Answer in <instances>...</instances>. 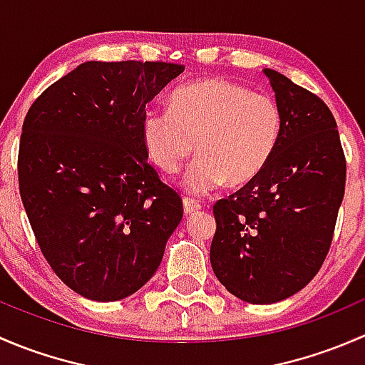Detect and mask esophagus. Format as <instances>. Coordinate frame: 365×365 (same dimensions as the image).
<instances>
[{"mask_svg":"<svg viewBox=\"0 0 365 365\" xmlns=\"http://www.w3.org/2000/svg\"><path fill=\"white\" fill-rule=\"evenodd\" d=\"M201 208H203V205L200 201L192 200V197H185L183 200V212H185V215H192V213L200 212Z\"/></svg>","mask_w":365,"mask_h":365,"instance_id":"obj_1","label":"esophagus"}]
</instances>
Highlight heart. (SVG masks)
I'll return each mask as SVG.
<instances>
[{"label": "heart", "mask_w": 365, "mask_h": 365, "mask_svg": "<svg viewBox=\"0 0 365 365\" xmlns=\"http://www.w3.org/2000/svg\"><path fill=\"white\" fill-rule=\"evenodd\" d=\"M282 132V114L267 93L226 79H205L173 91L169 111L150 109L141 134L150 160L168 175L182 169L194 152L183 187L206 194L226 180L252 182L274 157Z\"/></svg>", "instance_id": "obj_1"}]
</instances>
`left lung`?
<instances>
[{"label":"left lung","instance_id":"8db88e82","mask_svg":"<svg viewBox=\"0 0 365 365\" xmlns=\"http://www.w3.org/2000/svg\"><path fill=\"white\" fill-rule=\"evenodd\" d=\"M282 114L267 168L213 205V274L231 295L274 304L295 295L322 268L344 197L346 159L337 123L318 95L263 70Z\"/></svg>","mask_w":365,"mask_h":365}]
</instances>
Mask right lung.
Here are the masks:
<instances>
[{"label":"right lung","mask_w":365,"mask_h":365,"mask_svg":"<svg viewBox=\"0 0 365 365\" xmlns=\"http://www.w3.org/2000/svg\"><path fill=\"white\" fill-rule=\"evenodd\" d=\"M164 61H86L51 84L23 123L19 192L54 274L114 302L152 279L183 217L148 162L146 104L183 72Z\"/></svg>","instance_id":"add662e5"}]
</instances>
